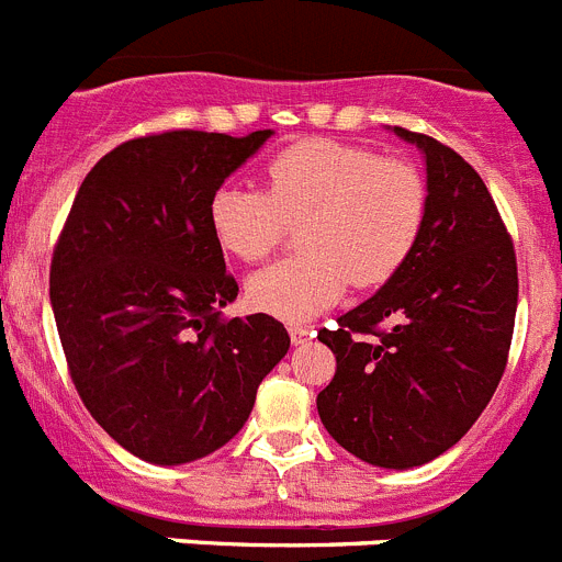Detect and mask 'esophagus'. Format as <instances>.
Listing matches in <instances>:
<instances>
[{
    "mask_svg": "<svg viewBox=\"0 0 562 562\" xmlns=\"http://www.w3.org/2000/svg\"><path fill=\"white\" fill-rule=\"evenodd\" d=\"M312 335H315V331H312V326H306V324H290V337H292V342H295V346H301V342H306Z\"/></svg>",
    "mask_w": 562,
    "mask_h": 562,
    "instance_id": "1",
    "label": "esophagus"
}]
</instances>
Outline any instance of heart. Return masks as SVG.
Returning <instances> with one entry per match:
<instances>
[{
    "mask_svg": "<svg viewBox=\"0 0 562 562\" xmlns=\"http://www.w3.org/2000/svg\"><path fill=\"white\" fill-rule=\"evenodd\" d=\"M428 216L419 168L357 143L310 137L281 148L261 188L220 186L207 225L227 256L256 265L297 231V256L256 272L247 301L256 310L306 321L360 290L389 284L405 267Z\"/></svg>",
    "mask_w": 562,
    "mask_h": 562,
    "instance_id": "b5f03b06",
    "label": "heart"
}]
</instances>
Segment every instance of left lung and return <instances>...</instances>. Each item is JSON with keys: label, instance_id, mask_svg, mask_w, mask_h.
<instances>
[{"label": "left lung", "instance_id": "left-lung-1", "mask_svg": "<svg viewBox=\"0 0 562 562\" xmlns=\"http://www.w3.org/2000/svg\"><path fill=\"white\" fill-rule=\"evenodd\" d=\"M394 132L425 154L428 216L389 284L317 331L337 360L317 414L357 459L408 470L453 448L493 400L513 346L518 261L479 171L428 134Z\"/></svg>", "mask_w": 562, "mask_h": 562}]
</instances>
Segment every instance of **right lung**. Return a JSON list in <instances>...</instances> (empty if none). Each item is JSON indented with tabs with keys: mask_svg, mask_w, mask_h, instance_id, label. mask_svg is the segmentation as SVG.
Instances as JSON below:
<instances>
[{
	"mask_svg": "<svg viewBox=\"0 0 562 562\" xmlns=\"http://www.w3.org/2000/svg\"><path fill=\"white\" fill-rule=\"evenodd\" d=\"M270 128L146 134L103 154L49 261V304L78 396L121 448L186 464L241 430L290 349L272 315L222 317L238 295L207 225L213 191Z\"/></svg>",
	"mask_w": 562,
	"mask_h": 562,
	"instance_id": "1",
	"label": "right lung"
}]
</instances>
